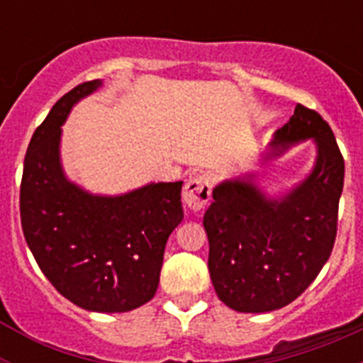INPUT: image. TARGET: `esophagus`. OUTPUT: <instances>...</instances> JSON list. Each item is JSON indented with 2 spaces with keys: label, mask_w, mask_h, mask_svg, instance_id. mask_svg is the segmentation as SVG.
Segmentation results:
<instances>
[{
  "label": "esophagus",
  "mask_w": 363,
  "mask_h": 363,
  "mask_svg": "<svg viewBox=\"0 0 363 363\" xmlns=\"http://www.w3.org/2000/svg\"><path fill=\"white\" fill-rule=\"evenodd\" d=\"M211 200V179L205 174H194L184 187V203L187 209L201 211Z\"/></svg>",
  "instance_id": "1"
}]
</instances>
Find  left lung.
Listing matches in <instances>:
<instances>
[{"label":"left lung","mask_w":363,"mask_h":363,"mask_svg":"<svg viewBox=\"0 0 363 363\" xmlns=\"http://www.w3.org/2000/svg\"><path fill=\"white\" fill-rule=\"evenodd\" d=\"M311 140L316 158L294 187L271 196L256 172L223 179L203 214L214 291L238 313H269L289 306L318 277L336 238L344 158L318 112L296 105L272 134L262 167Z\"/></svg>","instance_id":"left-lung-1"}]
</instances>
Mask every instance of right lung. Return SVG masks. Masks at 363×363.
<instances>
[{"instance_id":"obj_1","label":"right lung","mask_w":363,"mask_h":363,"mask_svg":"<svg viewBox=\"0 0 363 363\" xmlns=\"http://www.w3.org/2000/svg\"><path fill=\"white\" fill-rule=\"evenodd\" d=\"M104 79L67 92L32 134L19 211L25 240L50 284L92 313H127L156 294L165 243L184 220V182H158L107 196L67 178L62 125Z\"/></svg>"}]
</instances>
